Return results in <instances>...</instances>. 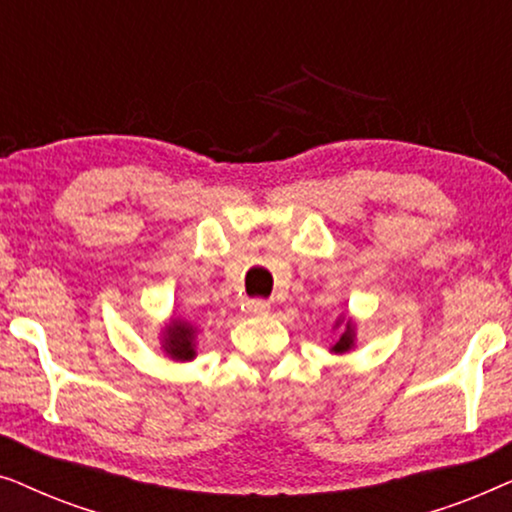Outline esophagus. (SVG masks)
Segmentation results:
<instances>
[{
	"mask_svg": "<svg viewBox=\"0 0 512 512\" xmlns=\"http://www.w3.org/2000/svg\"><path fill=\"white\" fill-rule=\"evenodd\" d=\"M247 312L249 314H268L270 312V300H263V298L247 300Z\"/></svg>",
	"mask_w": 512,
	"mask_h": 512,
	"instance_id": "1",
	"label": "esophagus"
}]
</instances>
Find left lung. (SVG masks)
I'll use <instances>...</instances> for the list:
<instances>
[{"label": "left lung", "mask_w": 512, "mask_h": 512, "mask_svg": "<svg viewBox=\"0 0 512 512\" xmlns=\"http://www.w3.org/2000/svg\"><path fill=\"white\" fill-rule=\"evenodd\" d=\"M340 324H342V319L335 321V326H340ZM354 338H356L354 324H352V321H347V324H345V333H342L340 340L335 342V345L331 347V352H335V354H345V352H349V349L354 347Z\"/></svg>", "instance_id": "8db88e82"}]
</instances>
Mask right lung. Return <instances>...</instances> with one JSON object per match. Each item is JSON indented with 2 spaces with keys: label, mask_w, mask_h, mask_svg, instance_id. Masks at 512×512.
Here are the masks:
<instances>
[{
  "label": "right lung",
  "mask_w": 512,
  "mask_h": 512,
  "mask_svg": "<svg viewBox=\"0 0 512 512\" xmlns=\"http://www.w3.org/2000/svg\"><path fill=\"white\" fill-rule=\"evenodd\" d=\"M163 349L174 361L195 359V328L184 319H172L163 331Z\"/></svg>",
  "instance_id": "obj_1"
}]
</instances>
